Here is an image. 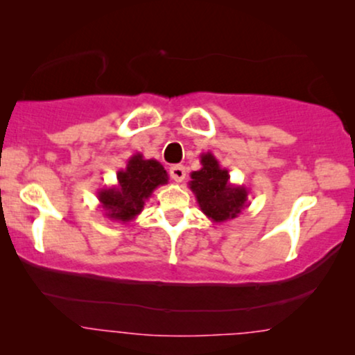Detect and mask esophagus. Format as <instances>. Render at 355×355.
Instances as JSON below:
<instances>
[{
    "instance_id": "34e87169",
    "label": "esophagus",
    "mask_w": 355,
    "mask_h": 355,
    "mask_svg": "<svg viewBox=\"0 0 355 355\" xmlns=\"http://www.w3.org/2000/svg\"><path fill=\"white\" fill-rule=\"evenodd\" d=\"M169 176L176 182H182L186 179V168L182 164H174V166L169 168Z\"/></svg>"
}]
</instances>
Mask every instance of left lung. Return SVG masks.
<instances>
[{"mask_svg":"<svg viewBox=\"0 0 355 355\" xmlns=\"http://www.w3.org/2000/svg\"><path fill=\"white\" fill-rule=\"evenodd\" d=\"M202 168L191 173L189 189L198 207L213 223H225L237 218L250 205L249 191L230 181V173L221 168L211 152L200 155Z\"/></svg>","mask_w":355,"mask_h":355,"instance_id":"8db88e82","label":"left lung"}]
</instances>
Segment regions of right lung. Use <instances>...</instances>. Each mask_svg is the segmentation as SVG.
<instances>
[{"instance_id":"1","label":"right lung","mask_w":355,"mask_h":355,"mask_svg":"<svg viewBox=\"0 0 355 355\" xmlns=\"http://www.w3.org/2000/svg\"><path fill=\"white\" fill-rule=\"evenodd\" d=\"M116 178L118 182L111 187L100 189L96 197L105 210V216L119 223L135 220L155 189L169 181L163 164L157 159H145L142 153L132 155Z\"/></svg>"}]
</instances>
